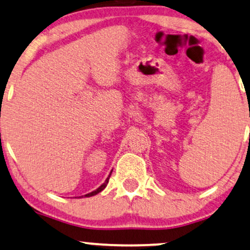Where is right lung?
<instances>
[{
	"label": "right lung",
	"mask_w": 250,
	"mask_h": 250,
	"mask_svg": "<svg viewBox=\"0 0 250 250\" xmlns=\"http://www.w3.org/2000/svg\"><path fill=\"white\" fill-rule=\"evenodd\" d=\"M112 170H113V169H112ZM110 174H112V172H110V173H109V175H108V176H107V179L105 180V182H104V183H103V185H102V186H100V187H99V188H97V189H96V190H93V191L88 192V194H86V195H83V196H81V197H84V196H85V197H91V196H94V195L99 194V192H100V191H103V190H104V189H105V188H106L107 183H108V180H109V176H110Z\"/></svg>",
	"instance_id": "1"
}]
</instances>
